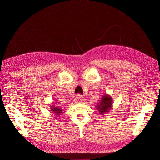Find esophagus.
<instances>
[{"mask_svg": "<svg viewBox=\"0 0 160 160\" xmlns=\"http://www.w3.org/2000/svg\"><path fill=\"white\" fill-rule=\"evenodd\" d=\"M83 101V96L81 95H76V97L74 99V101L77 103H81L82 101Z\"/></svg>", "mask_w": 160, "mask_h": 160, "instance_id": "esophagus-1", "label": "esophagus"}]
</instances>
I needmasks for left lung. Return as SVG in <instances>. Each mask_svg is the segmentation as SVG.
Masks as SVG:
<instances>
[{"label":"left lung","mask_w":160,"mask_h":160,"mask_svg":"<svg viewBox=\"0 0 160 160\" xmlns=\"http://www.w3.org/2000/svg\"><path fill=\"white\" fill-rule=\"evenodd\" d=\"M96 107L101 115L107 113L112 107V98H111V97L109 95H104Z\"/></svg>","instance_id":"1"}]
</instances>
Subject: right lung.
I'll use <instances>...</instances> for the list:
<instances>
[{
	"instance_id": "1",
	"label": "right lung",
	"mask_w": 160,
	"mask_h": 160,
	"mask_svg": "<svg viewBox=\"0 0 160 160\" xmlns=\"http://www.w3.org/2000/svg\"><path fill=\"white\" fill-rule=\"evenodd\" d=\"M50 109H51V112H52L55 115H61V113H62V110H61L59 108L55 107V105H52V106H51Z\"/></svg>"
}]
</instances>
